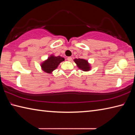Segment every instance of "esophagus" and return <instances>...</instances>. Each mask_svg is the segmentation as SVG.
Masks as SVG:
<instances>
[{
    "mask_svg": "<svg viewBox=\"0 0 135 135\" xmlns=\"http://www.w3.org/2000/svg\"><path fill=\"white\" fill-rule=\"evenodd\" d=\"M67 60H68V61H72V58H71V57H70V56L68 57V58H67Z\"/></svg>",
    "mask_w": 135,
    "mask_h": 135,
    "instance_id": "obj_1",
    "label": "esophagus"
}]
</instances>
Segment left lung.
I'll return each mask as SVG.
<instances>
[{"label":"left lung","mask_w":135,"mask_h":135,"mask_svg":"<svg viewBox=\"0 0 135 135\" xmlns=\"http://www.w3.org/2000/svg\"><path fill=\"white\" fill-rule=\"evenodd\" d=\"M73 61L76 64L77 67L83 71H89L91 70L92 67H91L90 64L86 59L75 58Z\"/></svg>","instance_id":"obj_1"}]
</instances>
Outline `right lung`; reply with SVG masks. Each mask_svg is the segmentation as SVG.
I'll use <instances>...</instances> for the list:
<instances>
[{
  "label": "right lung",
  "mask_w": 135,
  "mask_h": 135,
  "mask_svg": "<svg viewBox=\"0 0 135 135\" xmlns=\"http://www.w3.org/2000/svg\"><path fill=\"white\" fill-rule=\"evenodd\" d=\"M64 61H65V58L61 56H56L52 54L47 59L41 62V69L45 73L52 74V73L58 68L59 64Z\"/></svg>",
  "instance_id": "1"
}]
</instances>
